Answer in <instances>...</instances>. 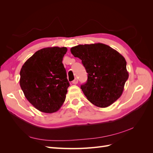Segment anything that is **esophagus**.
<instances>
[{"mask_svg":"<svg viewBox=\"0 0 153 153\" xmlns=\"http://www.w3.org/2000/svg\"><path fill=\"white\" fill-rule=\"evenodd\" d=\"M78 79H77V78H75V80H74L73 82H72V83H73V84H78Z\"/></svg>","mask_w":153,"mask_h":153,"instance_id":"34e87169","label":"esophagus"}]
</instances>
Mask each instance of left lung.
Instances as JSON below:
<instances>
[{"label": "left lung", "mask_w": 153, "mask_h": 153, "mask_svg": "<svg viewBox=\"0 0 153 153\" xmlns=\"http://www.w3.org/2000/svg\"><path fill=\"white\" fill-rule=\"evenodd\" d=\"M74 57L82 60L88 73L81 89L94 105L105 108L123 94L129 74L123 55L103 43L79 45L71 48Z\"/></svg>", "instance_id": "8db88e82"}]
</instances>
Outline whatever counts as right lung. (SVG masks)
I'll list each match as a JSON object with an SVG mask.
<instances>
[{
    "instance_id": "right-lung-1",
    "label": "right lung",
    "mask_w": 153,
    "mask_h": 153,
    "mask_svg": "<svg viewBox=\"0 0 153 153\" xmlns=\"http://www.w3.org/2000/svg\"><path fill=\"white\" fill-rule=\"evenodd\" d=\"M67 50L66 47L42 48L21 68V89L27 100L41 112H57L65 101L69 83L62 59Z\"/></svg>"
}]
</instances>
